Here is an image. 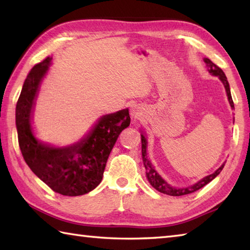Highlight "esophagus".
<instances>
[{
    "label": "esophagus",
    "instance_id": "1",
    "mask_svg": "<svg viewBox=\"0 0 250 250\" xmlns=\"http://www.w3.org/2000/svg\"><path fill=\"white\" fill-rule=\"evenodd\" d=\"M131 115H132L133 118H138L139 117V112H137V110L132 109V110H131Z\"/></svg>",
    "mask_w": 250,
    "mask_h": 250
}]
</instances>
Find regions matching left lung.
Masks as SVG:
<instances>
[{"instance_id":"8db88e82","label":"left lung","mask_w":250,"mask_h":250,"mask_svg":"<svg viewBox=\"0 0 250 250\" xmlns=\"http://www.w3.org/2000/svg\"><path fill=\"white\" fill-rule=\"evenodd\" d=\"M204 62H206L208 66V72H210L212 75L219 76L220 80L222 81V83L224 84V87H225V90H226V94H228L230 107L234 108V103H233L232 95H230V90H229V84L228 82V79H226V76L224 74V72L222 71V69H220V67L217 66L216 64H214V63H213L210 60V59L206 58V59H204ZM141 141H142V158H143L145 169H146V177H147V179L149 181V184H151L152 187L155 188L157 191H160L162 193H165V194H168V196L178 197V196H184V194H189V193H192L194 191H197V190L201 189L207 184H208L210 181L214 179L215 177L222 171V169H223V167L225 165V164H223L215 172H213L212 175L207 176L206 178H203L202 180L199 181V183H197L196 185L190 186V187H186V188H174V187H171V186L167 184L166 181L163 179L160 175L157 174L156 170L153 168L151 162H149V160L147 158V155H146V143L147 142H146V139H145L143 134H141Z\"/></svg>"}]
</instances>
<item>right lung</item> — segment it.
I'll return each mask as SVG.
<instances>
[{"label": "right lung", "instance_id": "1", "mask_svg": "<svg viewBox=\"0 0 250 250\" xmlns=\"http://www.w3.org/2000/svg\"><path fill=\"white\" fill-rule=\"evenodd\" d=\"M51 61L47 57L29 71L16 105L18 144L34 174L62 196H82L101 184L106 163L122 130L130 125L128 109L104 116L80 143L54 148L39 142L30 126V115L40 82Z\"/></svg>", "mask_w": 250, "mask_h": 250}]
</instances>
